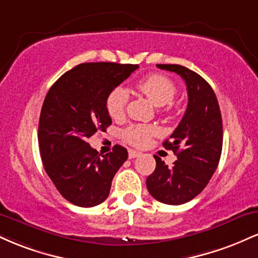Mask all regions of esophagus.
<instances>
[{
  "label": "esophagus",
  "instance_id": "34e87169",
  "mask_svg": "<svg viewBox=\"0 0 258 258\" xmlns=\"http://www.w3.org/2000/svg\"><path fill=\"white\" fill-rule=\"evenodd\" d=\"M141 152H138V150H133V149H130L128 150V158L130 159H135V158H138V156H141Z\"/></svg>",
  "mask_w": 258,
  "mask_h": 258
}]
</instances>
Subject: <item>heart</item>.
I'll use <instances>...</instances> for the list:
<instances>
[{
    "instance_id": "1",
    "label": "heart",
    "mask_w": 258,
    "mask_h": 258,
    "mask_svg": "<svg viewBox=\"0 0 258 258\" xmlns=\"http://www.w3.org/2000/svg\"><path fill=\"white\" fill-rule=\"evenodd\" d=\"M137 90L143 93L155 106H167L171 108V103L177 94V87L172 80L161 74H152L141 81H138ZM128 103V92L126 88L117 86L109 92L105 99V108L112 119H119L125 114ZM159 133L158 127L152 125H132L123 132V138L130 144L136 147L146 146L153 136Z\"/></svg>"
}]
</instances>
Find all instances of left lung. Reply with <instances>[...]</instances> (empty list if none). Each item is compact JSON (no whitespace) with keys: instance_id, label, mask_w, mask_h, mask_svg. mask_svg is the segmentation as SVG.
<instances>
[{"instance_id":"1","label":"left lung","mask_w":258,"mask_h":258,"mask_svg":"<svg viewBox=\"0 0 258 258\" xmlns=\"http://www.w3.org/2000/svg\"><path fill=\"white\" fill-rule=\"evenodd\" d=\"M185 81L188 106L179 125L164 147L177 155L172 167L154 156L156 167L147 178L150 195L167 205H180L203 191L221 159L223 127L220 105L212 87L199 74L177 64H158Z\"/></svg>"}]
</instances>
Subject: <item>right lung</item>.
<instances>
[{
    "label": "right lung",
    "mask_w": 258,
    "mask_h": 258,
    "mask_svg": "<svg viewBox=\"0 0 258 258\" xmlns=\"http://www.w3.org/2000/svg\"><path fill=\"white\" fill-rule=\"evenodd\" d=\"M138 68L105 61L82 63L63 74L44 98L38 122L41 159L59 193L74 205L102 204L115 173L128 158L121 146L100 156L87 141L111 125L106 96Z\"/></svg>",
    "instance_id": "add662e5"
}]
</instances>
